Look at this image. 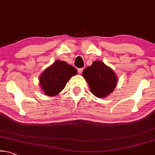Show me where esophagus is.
I'll use <instances>...</instances> for the list:
<instances>
[{
  "instance_id": "1",
  "label": "esophagus",
  "mask_w": 155,
  "mask_h": 155,
  "mask_svg": "<svg viewBox=\"0 0 155 155\" xmlns=\"http://www.w3.org/2000/svg\"><path fill=\"white\" fill-rule=\"evenodd\" d=\"M84 69L83 68H81V69H78V72H79V74H81L82 71H83Z\"/></svg>"
}]
</instances>
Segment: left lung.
I'll use <instances>...</instances> for the list:
<instances>
[{"mask_svg":"<svg viewBox=\"0 0 155 155\" xmlns=\"http://www.w3.org/2000/svg\"><path fill=\"white\" fill-rule=\"evenodd\" d=\"M82 76L91 91L98 98H106L115 88L117 77L115 71L101 61H95L84 70Z\"/></svg>","mask_w":155,"mask_h":155,"instance_id":"1","label":"left lung"}]
</instances>
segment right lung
Returning a JSON list of instances; mask_svg holds the SVG:
<instances>
[{
	"instance_id": "add662e5",
	"label": "right lung",
	"mask_w": 155,
	"mask_h": 155,
	"mask_svg": "<svg viewBox=\"0 0 155 155\" xmlns=\"http://www.w3.org/2000/svg\"><path fill=\"white\" fill-rule=\"evenodd\" d=\"M76 74L77 70L73 66L57 59L40 75V87L46 96H54L64 88L69 80Z\"/></svg>"
}]
</instances>
